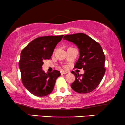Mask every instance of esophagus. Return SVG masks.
I'll return each mask as SVG.
<instances>
[{"instance_id":"esophagus-1","label":"esophagus","mask_w":125,"mask_h":125,"mask_svg":"<svg viewBox=\"0 0 125 125\" xmlns=\"http://www.w3.org/2000/svg\"><path fill=\"white\" fill-rule=\"evenodd\" d=\"M60 73L61 74H66V73H68V72L63 71V70H61V71H60Z\"/></svg>"}]
</instances>
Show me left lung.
I'll use <instances>...</instances> for the list:
<instances>
[{
	"instance_id": "1",
	"label": "left lung",
	"mask_w": 125,
	"mask_h": 125,
	"mask_svg": "<svg viewBox=\"0 0 125 125\" xmlns=\"http://www.w3.org/2000/svg\"><path fill=\"white\" fill-rule=\"evenodd\" d=\"M66 40L77 46L80 51L79 59L74 68L85 71L83 74H76L75 81L71 86L75 92L79 93H90L95 89L105 73V56L100 44L86 34L79 33L64 36Z\"/></svg>"
}]
</instances>
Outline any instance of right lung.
<instances>
[{
    "label": "right lung",
    "mask_w": 125,
    "mask_h": 125,
    "mask_svg": "<svg viewBox=\"0 0 125 125\" xmlns=\"http://www.w3.org/2000/svg\"><path fill=\"white\" fill-rule=\"evenodd\" d=\"M64 35L39 37L30 42L20 53L19 62L21 80L30 93L37 97H44L53 91L56 80L60 72L53 70L45 73L42 69L45 60L50 59L54 49Z\"/></svg>",
    "instance_id": "right-lung-1"
}]
</instances>
